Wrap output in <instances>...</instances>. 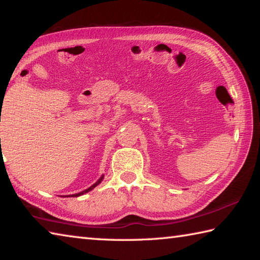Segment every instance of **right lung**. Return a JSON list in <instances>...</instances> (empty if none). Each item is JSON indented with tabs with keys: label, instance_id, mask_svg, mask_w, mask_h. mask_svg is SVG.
I'll return each instance as SVG.
<instances>
[{
	"label": "right lung",
	"instance_id": "obj_1",
	"mask_svg": "<svg viewBox=\"0 0 260 260\" xmlns=\"http://www.w3.org/2000/svg\"><path fill=\"white\" fill-rule=\"evenodd\" d=\"M103 178H104V175H102V177H101L99 180H98V181H96L94 184H93V186H90L89 188H88V189H86V190H83V191H81V192H78V193H73V195H72V197H78V196H80V195H83V193H86V192H88V191H90V190H93V189L96 187V186H99V184L101 183V182H102V180H103ZM70 197H71V196H70Z\"/></svg>",
	"mask_w": 260,
	"mask_h": 260
}]
</instances>
